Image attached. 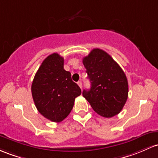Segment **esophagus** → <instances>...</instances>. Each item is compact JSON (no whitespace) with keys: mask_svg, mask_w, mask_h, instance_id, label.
<instances>
[{"mask_svg":"<svg viewBox=\"0 0 158 158\" xmlns=\"http://www.w3.org/2000/svg\"><path fill=\"white\" fill-rule=\"evenodd\" d=\"M77 84H78V85L80 87V88H82V82H81V81H79V82H77Z\"/></svg>","mask_w":158,"mask_h":158,"instance_id":"1","label":"esophagus"}]
</instances>
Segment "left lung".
I'll use <instances>...</instances> for the list:
<instances>
[{"label": "left lung", "mask_w": 158, "mask_h": 158, "mask_svg": "<svg viewBox=\"0 0 158 158\" xmlns=\"http://www.w3.org/2000/svg\"><path fill=\"white\" fill-rule=\"evenodd\" d=\"M82 63L91 85L90 90L83 91V97L98 115L105 118L118 115L128 97V82L124 71L100 48L91 50Z\"/></svg>", "instance_id": "left-lung-1"}]
</instances>
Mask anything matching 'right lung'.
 I'll list each match as a JSON object with an SVG mask.
<instances>
[{
    "instance_id": "obj_1",
    "label": "right lung",
    "mask_w": 158,
    "mask_h": 158,
    "mask_svg": "<svg viewBox=\"0 0 158 158\" xmlns=\"http://www.w3.org/2000/svg\"><path fill=\"white\" fill-rule=\"evenodd\" d=\"M33 100L40 113L53 122H60L70 114L80 88L64 69V58L48 55L36 73L31 85Z\"/></svg>"
}]
</instances>
